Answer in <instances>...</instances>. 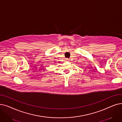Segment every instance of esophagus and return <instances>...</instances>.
I'll use <instances>...</instances> for the list:
<instances>
[{"mask_svg": "<svg viewBox=\"0 0 122 122\" xmlns=\"http://www.w3.org/2000/svg\"><path fill=\"white\" fill-rule=\"evenodd\" d=\"M66 60H68V59H66Z\"/></svg>", "mask_w": 122, "mask_h": 122, "instance_id": "34e87169", "label": "esophagus"}]
</instances>
